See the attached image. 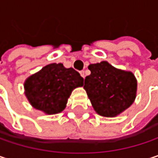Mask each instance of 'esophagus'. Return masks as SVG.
Returning a JSON list of instances; mask_svg holds the SVG:
<instances>
[{"instance_id": "1", "label": "esophagus", "mask_w": 158, "mask_h": 158, "mask_svg": "<svg viewBox=\"0 0 158 158\" xmlns=\"http://www.w3.org/2000/svg\"><path fill=\"white\" fill-rule=\"evenodd\" d=\"M79 73H80L81 77H82V78L84 79V78H85V71H84V70H81V71H80Z\"/></svg>"}]
</instances>
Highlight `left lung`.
<instances>
[{
	"instance_id": "8db88e82",
	"label": "left lung",
	"mask_w": 158,
	"mask_h": 158,
	"mask_svg": "<svg viewBox=\"0 0 158 158\" xmlns=\"http://www.w3.org/2000/svg\"><path fill=\"white\" fill-rule=\"evenodd\" d=\"M90 75L85 79L84 89L97 114L114 118L135 101L137 81L131 71L117 69L108 61L90 64Z\"/></svg>"
}]
</instances>
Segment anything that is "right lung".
Wrapping results in <instances>:
<instances>
[{
  "label": "right lung",
  "mask_w": 158,
  "mask_h": 158,
  "mask_svg": "<svg viewBox=\"0 0 158 158\" xmlns=\"http://www.w3.org/2000/svg\"><path fill=\"white\" fill-rule=\"evenodd\" d=\"M83 78L74 69L51 63L24 82V93L30 104L47 115L60 113L74 89L83 86Z\"/></svg>",
  "instance_id": "add662e5"
}]
</instances>
